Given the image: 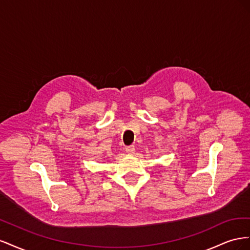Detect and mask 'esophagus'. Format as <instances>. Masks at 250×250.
I'll list each match as a JSON object with an SVG mask.
<instances>
[{"mask_svg": "<svg viewBox=\"0 0 250 250\" xmlns=\"http://www.w3.org/2000/svg\"><path fill=\"white\" fill-rule=\"evenodd\" d=\"M125 150H126V152L128 154H133L134 151H135V148H134V146H128V147L125 148Z\"/></svg>", "mask_w": 250, "mask_h": 250, "instance_id": "34e87169", "label": "esophagus"}]
</instances>
